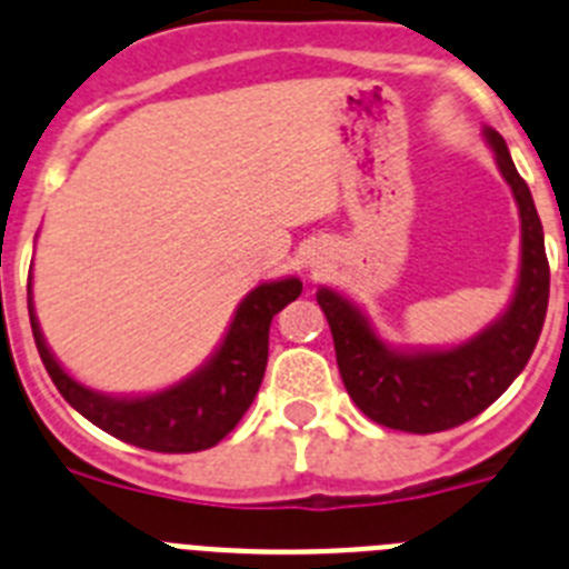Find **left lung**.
<instances>
[{"instance_id":"left-lung-1","label":"left lung","mask_w":569,"mask_h":569,"mask_svg":"<svg viewBox=\"0 0 569 569\" xmlns=\"http://www.w3.org/2000/svg\"><path fill=\"white\" fill-rule=\"evenodd\" d=\"M501 176L513 189L521 218V266L516 295L488 329L445 351H397L371 329L360 309L335 289L317 303L335 337L337 366L348 397L373 422L408 433H437L468 422L508 391L521 373L547 315L550 266L533 196L516 172L505 138L485 127Z\"/></svg>"}]
</instances>
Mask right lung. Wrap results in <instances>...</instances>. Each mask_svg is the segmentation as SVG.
<instances>
[{
  "instance_id": "add662e5",
  "label": "right lung",
  "mask_w": 569,
  "mask_h": 569,
  "mask_svg": "<svg viewBox=\"0 0 569 569\" xmlns=\"http://www.w3.org/2000/svg\"><path fill=\"white\" fill-rule=\"evenodd\" d=\"M297 278L260 283L243 297L229 331L212 357L187 380L147 397H110L81 386L59 366L44 342L28 283V311L36 348L50 380L70 406L121 442L158 453H196L221 442L249 411L269 360V326L283 306L297 300Z\"/></svg>"
}]
</instances>
